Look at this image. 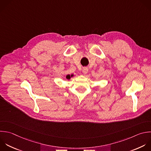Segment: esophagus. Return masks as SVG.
Instances as JSON below:
<instances>
[{
    "label": "esophagus",
    "mask_w": 151,
    "mask_h": 151,
    "mask_svg": "<svg viewBox=\"0 0 151 151\" xmlns=\"http://www.w3.org/2000/svg\"><path fill=\"white\" fill-rule=\"evenodd\" d=\"M88 71V68L87 67H84L83 68V73L84 74H86Z\"/></svg>",
    "instance_id": "1"
}]
</instances>
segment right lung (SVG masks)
Listing matches in <instances>:
<instances>
[{
    "mask_svg": "<svg viewBox=\"0 0 151 151\" xmlns=\"http://www.w3.org/2000/svg\"><path fill=\"white\" fill-rule=\"evenodd\" d=\"M72 77H73V74H71V75H67V76H66V78L68 79V80H70V78Z\"/></svg>",
    "mask_w": 151,
    "mask_h": 151,
    "instance_id": "right-lung-1",
    "label": "right lung"
}]
</instances>
